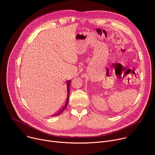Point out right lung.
<instances>
[{"mask_svg":"<svg viewBox=\"0 0 155 155\" xmlns=\"http://www.w3.org/2000/svg\"><path fill=\"white\" fill-rule=\"evenodd\" d=\"M67 100H66V101H65V104L62 106V107H61L59 110H58V112L54 114V116H57L60 114H61V113H62L64 110L67 108V105L68 104V101H69V95H70V84H71V81L70 80H68L67 81Z\"/></svg>","mask_w":155,"mask_h":155,"instance_id":"right-lung-1","label":"right lung"}]
</instances>
